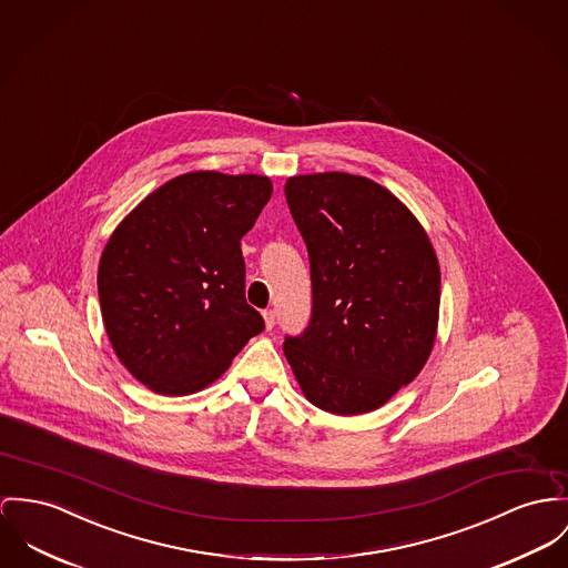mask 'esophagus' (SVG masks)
Returning a JSON list of instances; mask_svg holds the SVG:
<instances>
[{
	"mask_svg": "<svg viewBox=\"0 0 568 568\" xmlns=\"http://www.w3.org/2000/svg\"><path fill=\"white\" fill-rule=\"evenodd\" d=\"M274 320H276L274 308H265V311H263V322H265V328H267V331L274 326Z\"/></svg>",
	"mask_w": 568,
	"mask_h": 568,
	"instance_id": "34e87169",
	"label": "esophagus"
}]
</instances>
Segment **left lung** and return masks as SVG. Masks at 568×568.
<instances>
[{"instance_id":"left-lung-1","label":"left lung","mask_w":568,"mask_h":568,"mask_svg":"<svg viewBox=\"0 0 568 568\" xmlns=\"http://www.w3.org/2000/svg\"><path fill=\"white\" fill-rule=\"evenodd\" d=\"M308 253L311 320L285 356L311 404L333 415L381 408L426 365L437 335L440 270L417 219L372 179H287Z\"/></svg>"}]
</instances>
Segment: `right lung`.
I'll return each instance as SVG.
<instances>
[{
  "label": "right lung",
  "instance_id": "right-lung-1",
  "mask_svg": "<svg viewBox=\"0 0 568 568\" xmlns=\"http://www.w3.org/2000/svg\"><path fill=\"white\" fill-rule=\"evenodd\" d=\"M272 194L260 175L199 171L151 192L108 240L97 274L105 333L151 392L214 383L263 331L240 240Z\"/></svg>",
  "mask_w": 568,
  "mask_h": 568
}]
</instances>
